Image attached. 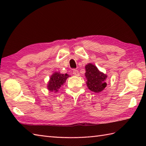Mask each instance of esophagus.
<instances>
[{
  "instance_id": "obj_1",
  "label": "esophagus",
  "mask_w": 146,
  "mask_h": 146,
  "mask_svg": "<svg viewBox=\"0 0 146 146\" xmlns=\"http://www.w3.org/2000/svg\"><path fill=\"white\" fill-rule=\"evenodd\" d=\"M73 75L76 76H78L80 75V73H79V71L77 70H74L73 71Z\"/></svg>"
}]
</instances>
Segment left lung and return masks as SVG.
Listing matches in <instances>:
<instances>
[{
  "instance_id": "8db88e82",
  "label": "left lung",
  "mask_w": 146,
  "mask_h": 146,
  "mask_svg": "<svg viewBox=\"0 0 146 146\" xmlns=\"http://www.w3.org/2000/svg\"><path fill=\"white\" fill-rule=\"evenodd\" d=\"M85 68L86 83L88 89L95 93H100L103 91L107 86V75L99 71L97 67L92 63H88Z\"/></svg>"
}]
</instances>
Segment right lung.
<instances>
[{"label":"right lung","mask_w":146,"mask_h":146,"mask_svg":"<svg viewBox=\"0 0 146 146\" xmlns=\"http://www.w3.org/2000/svg\"><path fill=\"white\" fill-rule=\"evenodd\" d=\"M70 76L68 74H62L60 72L55 71L49 78L47 84V88L49 92L56 93L60 90L61 86L64 85L66 80Z\"/></svg>","instance_id":"1"}]
</instances>
